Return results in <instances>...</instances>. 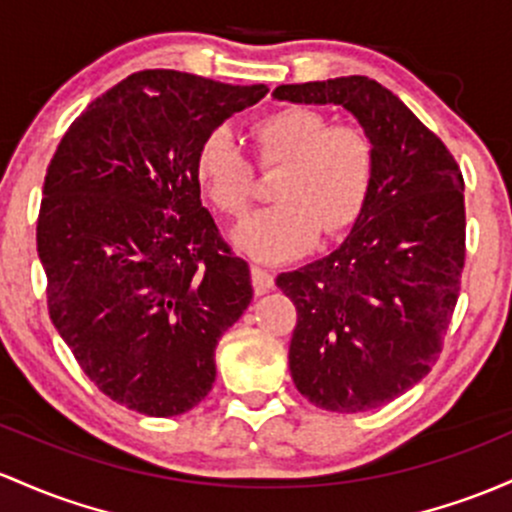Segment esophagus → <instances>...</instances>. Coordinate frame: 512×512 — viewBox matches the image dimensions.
I'll list each match as a JSON object with an SVG mask.
<instances>
[{"mask_svg":"<svg viewBox=\"0 0 512 512\" xmlns=\"http://www.w3.org/2000/svg\"><path fill=\"white\" fill-rule=\"evenodd\" d=\"M250 279H252V289H255L257 296L267 294V291L274 286V274L269 272V269L252 267V269H250Z\"/></svg>","mask_w":512,"mask_h":512,"instance_id":"obj_1","label":"esophagus"}]
</instances>
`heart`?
<instances>
[{
	"mask_svg": "<svg viewBox=\"0 0 512 512\" xmlns=\"http://www.w3.org/2000/svg\"><path fill=\"white\" fill-rule=\"evenodd\" d=\"M257 165H282L277 204L235 228L233 240L260 262L294 260L325 238H340L367 209L376 172L374 140L357 123H330L313 106H282L252 126ZM201 192L218 213L243 216L255 199V165L228 128H213L194 155Z\"/></svg>",
	"mask_w": 512,
	"mask_h": 512,
	"instance_id": "1",
	"label": "heart"
}]
</instances>
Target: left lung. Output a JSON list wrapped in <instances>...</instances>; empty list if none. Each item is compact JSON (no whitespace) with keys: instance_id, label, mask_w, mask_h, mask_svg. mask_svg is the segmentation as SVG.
Masks as SVG:
<instances>
[{"instance_id":"obj_1","label":"left lung","mask_w":512,"mask_h":512,"mask_svg":"<svg viewBox=\"0 0 512 512\" xmlns=\"http://www.w3.org/2000/svg\"><path fill=\"white\" fill-rule=\"evenodd\" d=\"M274 99L345 106L374 140L372 194L350 238L277 277L296 306V389L325 411H372L418 384L445 345L466 257L462 170L447 145L369 77L282 84Z\"/></svg>"}]
</instances>
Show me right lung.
<instances>
[{
  "label": "right lung",
  "mask_w": 512,
  "mask_h": 512,
  "mask_svg": "<svg viewBox=\"0 0 512 512\" xmlns=\"http://www.w3.org/2000/svg\"><path fill=\"white\" fill-rule=\"evenodd\" d=\"M265 84L140 70L94 99L55 148L36 243L48 313L82 372L143 415L192 411L216 345L252 299L250 267L201 206V138Z\"/></svg>",
  "instance_id": "right-lung-1"
}]
</instances>
